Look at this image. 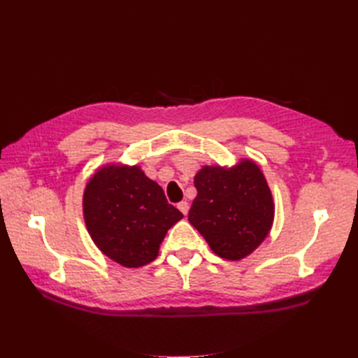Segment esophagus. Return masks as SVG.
Masks as SVG:
<instances>
[{"instance_id": "1", "label": "esophagus", "mask_w": 358, "mask_h": 358, "mask_svg": "<svg viewBox=\"0 0 358 358\" xmlns=\"http://www.w3.org/2000/svg\"><path fill=\"white\" fill-rule=\"evenodd\" d=\"M178 209H180V212L183 215H187V212H189V203L187 201H181V203H178V206H177Z\"/></svg>"}]
</instances>
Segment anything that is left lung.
I'll use <instances>...</instances> for the list:
<instances>
[{
	"mask_svg": "<svg viewBox=\"0 0 358 358\" xmlns=\"http://www.w3.org/2000/svg\"><path fill=\"white\" fill-rule=\"evenodd\" d=\"M196 196L189 223L212 252L237 262L268 237L275 215L272 192L260 167L250 158L234 166H203L195 173Z\"/></svg>",
	"mask_w": 358,
	"mask_h": 358,
	"instance_id": "1",
	"label": "left lung"
}]
</instances>
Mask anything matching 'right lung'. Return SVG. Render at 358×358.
<instances>
[{
	"instance_id": "add662e5",
	"label": "right lung",
	"mask_w": 358,
	"mask_h": 358,
	"mask_svg": "<svg viewBox=\"0 0 358 358\" xmlns=\"http://www.w3.org/2000/svg\"><path fill=\"white\" fill-rule=\"evenodd\" d=\"M83 217L101 252L124 268L154 262L167 231L183 214L140 166L108 163L89 178Z\"/></svg>"
}]
</instances>
